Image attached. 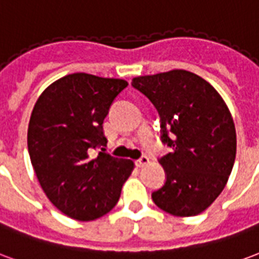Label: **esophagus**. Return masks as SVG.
Listing matches in <instances>:
<instances>
[{"label":"esophagus","instance_id":"1","mask_svg":"<svg viewBox=\"0 0 259 259\" xmlns=\"http://www.w3.org/2000/svg\"><path fill=\"white\" fill-rule=\"evenodd\" d=\"M148 162H149L148 156H141V158L136 160L135 163H136V166H137V167H143V166H145V164L148 163Z\"/></svg>","mask_w":259,"mask_h":259}]
</instances>
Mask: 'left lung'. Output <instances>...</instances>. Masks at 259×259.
Listing matches in <instances>:
<instances>
[{
	"instance_id": "1",
	"label": "left lung",
	"mask_w": 259,
	"mask_h": 259,
	"mask_svg": "<svg viewBox=\"0 0 259 259\" xmlns=\"http://www.w3.org/2000/svg\"><path fill=\"white\" fill-rule=\"evenodd\" d=\"M156 108L160 140L171 148L158 159L166 181L152 192L163 211L198 215L227 185L236 156V130L221 96L193 72L173 70L133 78Z\"/></svg>"
}]
</instances>
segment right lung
Returning a JSON list of instances; mask_svg holds the SVG:
<instances>
[{
  "mask_svg": "<svg viewBox=\"0 0 259 259\" xmlns=\"http://www.w3.org/2000/svg\"><path fill=\"white\" fill-rule=\"evenodd\" d=\"M126 86L76 72L53 82L34 105L27 133L32 167L53 206L78 221L111 211L135 166L104 148L95 155L107 144L104 118Z\"/></svg>",
  "mask_w": 259,
  "mask_h": 259,
  "instance_id": "obj_1",
  "label": "right lung"
}]
</instances>
